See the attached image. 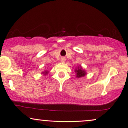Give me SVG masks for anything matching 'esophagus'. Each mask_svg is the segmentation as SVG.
Returning <instances> with one entry per match:
<instances>
[{
    "label": "esophagus",
    "mask_w": 128,
    "mask_h": 128,
    "mask_svg": "<svg viewBox=\"0 0 128 128\" xmlns=\"http://www.w3.org/2000/svg\"><path fill=\"white\" fill-rule=\"evenodd\" d=\"M61 60V62H62V63H64V62H65V60H66V59H64V58H62V59H61V60Z\"/></svg>",
    "instance_id": "esophagus-1"
}]
</instances>
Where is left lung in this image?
Returning <instances> with one entry per match:
<instances>
[{
    "label": "left lung",
    "mask_w": 128,
    "mask_h": 128,
    "mask_svg": "<svg viewBox=\"0 0 128 128\" xmlns=\"http://www.w3.org/2000/svg\"><path fill=\"white\" fill-rule=\"evenodd\" d=\"M75 72L76 74V78H81V77L85 76L86 75V72L85 69L82 68L81 65H78V67L75 69Z\"/></svg>",
    "instance_id": "8db88e82"
}]
</instances>
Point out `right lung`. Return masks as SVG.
Returning a JSON list of instances; mask_svg holds the SVG:
<instances>
[{"mask_svg":"<svg viewBox=\"0 0 128 128\" xmlns=\"http://www.w3.org/2000/svg\"><path fill=\"white\" fill-rule=\"evenodd\" d=\"M48 72H49V71H48V70H44L43 72H42V74H43L44 75H47V74H48Z\"/></svg>","mask_w":128,"mask_h":128,"instance_id":"obj_1","label":"right lung"}]
</instances>
